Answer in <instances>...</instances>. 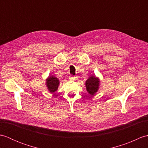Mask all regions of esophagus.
I'll list each match as a JSON object with an SVG mask.
<instances>
[{
	"mask_svg": "<svg viewBox=\"0 0 148 148\" xmlns=\"http://www.w3.org/2000/svg\"><path fill=\"white\" fill-rule=\"evenodd\" d=\"M69 79L71 80H76L77 79V77L76 76H71L69 77Z\"/></svg>",
	"mask_w": 148,
	"mask_h": 148,
	"instance_id": "34e87169",
	"label": "esophagus"
}]
</instances>
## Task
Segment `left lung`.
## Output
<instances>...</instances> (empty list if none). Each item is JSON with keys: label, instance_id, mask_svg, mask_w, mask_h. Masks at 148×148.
<instances>
[{"label": "left lung", "instance_id": "8db88e82", "mask_svg": "<svg viewBox=\"0 0 148 148\" xmlns=\"http://www.w3.org/2000/svg\"><path fill=\"white\" fill-rule=\"evenodd\" d=\"M99 83V79L94 76H91L89 79L86 80L85 84L86 90L91 95H93L98 91Z\"/></svg>", "mask_w": 148, "mask_h": 148}]
</instances>
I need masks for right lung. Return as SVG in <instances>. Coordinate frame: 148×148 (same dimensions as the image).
<instances>
[{"mask_svg": "<svg viewBox=\"0 0 148 148\" xmlns=\"http://www.w3.org/2000/svg\"><path fill=\"white\" fill-rule=\"evenodd\" d=\"M59 80L54 76H50L46 79V86L50 92L54 93L58 89L59 86Z\"/></svg>", "mask_w": 148, "mask_h": 148, "instance_id": "add662e5", "label": "right lung"}]
</instances>
